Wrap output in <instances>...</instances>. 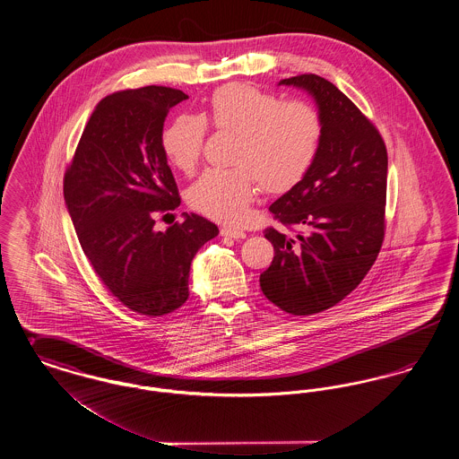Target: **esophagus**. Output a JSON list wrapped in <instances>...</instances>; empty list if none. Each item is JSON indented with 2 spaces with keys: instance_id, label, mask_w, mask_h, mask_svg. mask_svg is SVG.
Returning <instances> with one entry per match:
<instances>
[{
  "instance_id": "1",
  "label": "esophagus",
  "mask_w": 459,
  "mask_h": 459,
  "mask_svg": "<svg viewBox=\"0 0 459 459\" xmlns=\"http://www.w3.org/2000/svg\"><path fill=\"white\" fill-rule=\"evenodd\" d=\"M220 234H221L223 238H232V239H244V238H246V232H244V230L232 229V227H223V229L220 230Z\"/></svg>"
}]
</instances>
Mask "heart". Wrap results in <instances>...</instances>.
I'll return each instance as SVG.
<instances>
[{
    "label": "heart",
    "instance_id": "heart-1",
    "mask_svg": "<svg viewBox=\"0 0 459 459\" xmlns=\"http://www.w3.org/2000/svg\"><path fill=\"white\" fill-rule=\"evenodd\" d=\"M206 122L238 135L232 170H208L189 189L197 213L221 223L247 217L258 184L263 191L292 187L311 169L324 141V118L307 101H282L247 84L217 89L203 115H178L161 134V150L184 174L196 170Z\"/></svg>",
    "mask_w": 459,
    "mask_h": 459
}]
</instances>
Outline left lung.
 Instances as JSON below:
<instances>
[{"label":"left lung","instance_id":"1","mask_svg":"<svg viewBox=\"0 0 459 459\" xmlns=\"http://www.w3.org/2000/svg\"><path fill=\"white\" fill-rule=\"evenodd\" d=\"M305 89L324 118V141L303 178L270 204L273 262L260 275L268 301L290 315H313L342 301L365 279L385 230L387 150L382 135L327 79L303 74L281 81Z\"/></svg>","mask_w":459,"mask_h":459}]
</instances>
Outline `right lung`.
<instances>
[{"instance_id":"right-lung-1","label":"right lung","mask_w":459,"mask_h":459,"mask_svg":"<svg viewBox=\"0 0 459 459\" xmlns=\"http://www.w3.org/2000/svg\"><path fill=\"white\" fill-rule=\"evenodd\" d=\"M180 89L146 86L113 92L92 111L64 178V196L84 255L109 292L146 316L172 313L189 298L197 249L219 227L196 213L165 232L158 213L180 204L161 150L169 109Z\"/></svg>"}]
</instances>
